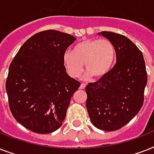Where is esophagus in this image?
Segmentation results:
<instances>
[{
	"label": "esophagus",
	"mask_w": 154,
	"mask_h": 154,
	"mask_svg": "<svg viewBox=\"0 0 154 154\" xmlns=\"http://www.w3.org/2000/svg\"><path fill=\"white\" fill-rule=\"evenodd\" d=\"M85 87H86V84H85V83H81L79 88L82 90H83V89H85Z\"/></svg>",
	"instance_id": "obj_1"
}]
</instances>
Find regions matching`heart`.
I'll use <instances>...</instances> for the list:
<instances>
[{
    "instance_id": "obj_1",
    "label": "heart",
    "mask_w": 154,
    "mask_h": 154,
    "mask_svg": "<svg viewBox=\"0 0 154 154\" xmlns=\"http://www.w3.org/2000/svg\"><path fill=\"white\" fill-rule=\"evenodd\" d=\"M116 59L113 43L106 39H87L74 47L73 51H65L63 61L70 76L77 78L83 71V63L87 71L85 79L91 76L102 78L110 71Z\"/></svg>"
}]
</instances>
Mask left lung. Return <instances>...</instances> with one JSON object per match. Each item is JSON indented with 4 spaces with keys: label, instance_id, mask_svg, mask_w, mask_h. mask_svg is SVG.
<instances>
[{
    "label": "left lung",
    "instance_id": "8db88e82",
    "mask_svg": "<svg viewBox=\"0 0 154 154\" xmlns=\"http://www.w3.org/2000/svg\"><path fill=\"white\" fill-rule=\"evenodd\" d=\"M98 35L113 43L117 63L106 75L86 87V106L95 127L114 131L126 125L143 105L146 63L141 51L126 36L112 32Z\"/></svg>",
    "mask_w": 154,
    "mask_h": 154
}]
</instances>
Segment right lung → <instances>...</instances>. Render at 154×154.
Listing matches in <instances>:
<instances>
[{"label":"right lung","mask_w":154,"mask_h":154,"mask_svg":"<svg viewBox=\"0 0 154 154\" xmlns=\"http://www.w3.org/2000/svg\"><path fill=\"white\" fill-rule=\"evenodd\" d=\"M56 30L33 35L11 62L6 91L13 117L37 134L54 132L62 126L70 100L80 86L66 72L63 56L75 41Z\"/></svg>","instance_id":"add662e5"}]
</instances>
